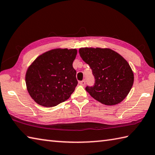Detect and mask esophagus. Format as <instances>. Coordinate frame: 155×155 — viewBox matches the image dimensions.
<instances>
[{
    "mask_svg": "<svg viewBox=\"0 0 155 155\" xmlns=\"http://www.w3.org/2000/svg\"><path fill=\"white\" fill-rule=\"evenodd\" d=\"M80 84H81V85H82V86H85V84H86V81H85V80H82V81H80Z\"/></svg>",
    "mask_w": 155,
    "mask_h": 155,
    "instance_id": "34e87169",
    "label": "esophagus"
}]
</instances>
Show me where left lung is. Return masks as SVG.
I'll return each instance as SVG.
<instances>
[{
  "label": "left lung",
  "instance_id": "1",
  "mask_svg": "<svg viewBox=\"0 0 155 155\" xmlns=\"http://www.w3.org/2000/svg\"><path fill=\"white\" fill-rule=\"evenodd\" d=\"M80 55L88 64L94 77V84L86 90L95 100L105 105H115L129 94L134 74L129 63L109 48H81Z\"/></svg>",
  "mask_w": 155,
  "mask_h": 155
}]
</instances>
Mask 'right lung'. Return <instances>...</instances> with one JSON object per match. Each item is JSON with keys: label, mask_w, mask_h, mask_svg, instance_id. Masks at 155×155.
Segmentation results:
<instances>
[{"label": "right lung", "mask_w": 155, "mask_h": 155, "mask_svg": "<svg viewBox=\"0 0 155 155\" xmlns=\"http://www.w3.org/2000/svg\"><path fill=\"white\" fill-rule=\"evenodd\" d=\"M76 54V49H53L31 63L26 72L25 83L36 103L52 107L71 96L78 85L76 71L73 68Z\"/></svg>", "instance_id": "add662e5"}]
</instances>
